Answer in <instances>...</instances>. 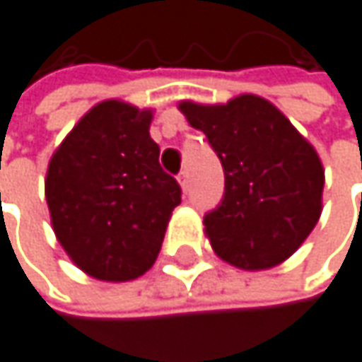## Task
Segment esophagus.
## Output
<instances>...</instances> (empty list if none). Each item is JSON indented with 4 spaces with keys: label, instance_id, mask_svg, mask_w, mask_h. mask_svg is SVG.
<instances>
[{
    "label": "esophagus",
    "instance_id": "esophagus-1",
    "mask_svg": "<svg viewBox=\"0 0 362 362\" xmlns=\"http://www.w3.org/2000/svg\"><path fill=\"white\" fill-rule=\"evenodd\" d=\"M177 180H180V185H182V189L187 191V189H189V182H191V180H189V171L182 169V171L177 173Z\"/></svg>",
    "mask_w": 362,
    "mask_h": 362
}]
</instances>
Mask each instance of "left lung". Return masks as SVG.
<instances>
[{"instance_id": "8db88e82", "label": "left lung", "mask_w": 362, "mask_h": 362, "mask_svg": "<svg viewBox=\"0 0 362 362\" xmlns=\"http://www.w3.org/2000/svg\"><path fill=\"white\" fill-rule=\"evenodd\" d=\"M221 158L225 193L204 216L214 252L242 269L288 259L322 210L325 171L316 150L269 101L242 95L227 105L180 103Z\"/></svg>"}]
</instances>
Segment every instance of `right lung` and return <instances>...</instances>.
I'll use <instances>...</instances> for the list:
<instances>
[{
  "label": "right lung",
  "mask_w": 362,
  "mask_h": 362,
  "mask_svg": "<svg viewBox=\"0 0 362 362\" xmlns=\"http://www.w3.org/2000/svg\"><path fill=\"white\" fill-rule=\"evenodd\" d=\"M152 112L95 105L48 165L46 202L57 240L88 276L124 282L158 257L171 210L182 202L150 137Z\"/></svg>",
  "instance_id": "obj_1"
}]
</instances>
